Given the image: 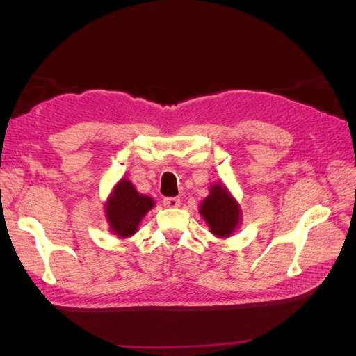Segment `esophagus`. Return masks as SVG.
<instances>
[{
	"instance_id": "esophagus-1",
	"label": "esophagus",
	"mask_w": 356,
	"mask_h": 356,
	"mask_svg": "<svg viewBox=\"0 0 356 356\" xmlns=\"http://www.w3.org/2000/svg\"><path fill=\"white\" fill-rule=\"evenodd\" d=\"M163 204L166 208H178L181 204V200L179 197H165Z\"/></svg>"
}]
</instances>
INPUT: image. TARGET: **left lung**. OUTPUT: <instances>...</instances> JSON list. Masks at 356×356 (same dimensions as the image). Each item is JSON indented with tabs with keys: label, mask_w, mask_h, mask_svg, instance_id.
Returning <instances> with one entry per match:
<instances>
[{
	"label": "left lung",
	"mask_w": 356,
	"mask_h": 356,
	"mask_svg": "<svg viewBox=\"0 0 356 356\" xmlns=\"http://www.w3.org/2000/svg\"><path fill=\"white\" fill-rule=\"evenodd\" d=\"M200 215L217 238H229L241 222V208L222 184H212L209 196L200 204Z\"/></svg>",
	"instance_id": "1"
}]
</instances>
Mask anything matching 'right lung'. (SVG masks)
Returning <instances> with one entry per match:
<instances>
[{"instance_id": "add662e5", "label": "right lung", "mask_w": 356, "mask_h": 356, "mask_svg": "<svg viewBox=\"0 0 356 356\" xmlns=\"http://www.w3.org/2000/svg\"><path fill=\"white\" fill-rule=\"evenodd\" d=\"M154 207V200L138 193L131 181L117 182L105 204V217L111 232L118 238H129L136 233L145 213Z\"/></svg>"}]
</instances>
